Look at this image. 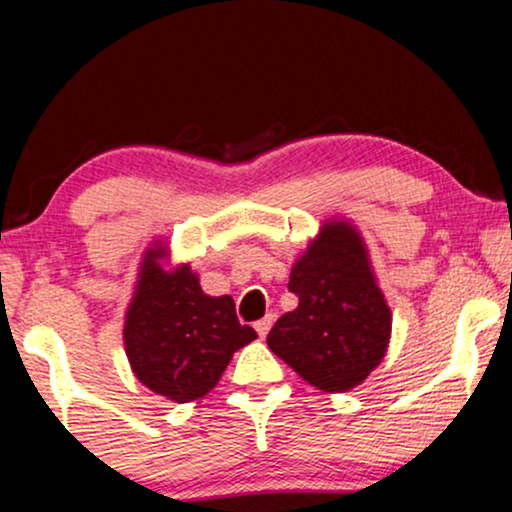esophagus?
Masks as SVG:
<instances>
[{"mask_svg":"<svg viewBox=\"0 0 512 512\" xmlns=\"http://www.w3.org/2000/svg\"><path fill=\"white\" fill-rule=\"evenodd\" d=\"M273 323H275V313H268L266 318H261L258 320V323L254 325L256 327V332H258V337H266V334L270 332V327H273Z\"/></svg>","mask_w":512,"mask_h":512,"instance_id":"34e87169","label":"esophagus"}]
</instances>
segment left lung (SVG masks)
Segmentation results:
<instances>
[{
  "label": "left lung",
  "mask_w": 512,
  "mask_h": 512,
  "mask_svg": "<svg viewBox=\"0 0 512 512\" xmlns=\"http://www.w3.org/2000/svg\"><path fill=\"white\" fill-rule=\"evenodd\" d=\"M289 292L299 306L268 334V346L296 375L323 391H349L380 365L391 311L351 225L327 223L296 261Z\"/></svg>",
  "instance_id": "1"
}]
</instances>
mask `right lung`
I'll use <instances>...</instances> for the list:
<instances>
[{
	"instance_id": "right-lung-1",
	"label": "right lung",
	"mask_w": 512,
	"mask_h": 512,
	"mask_svg": "<svg viewBox=\"0 0 512 512\" xmlns=\"http://www.w3.org/2000/svg\"><path fill=\"white\" fill-rule=\"evenodd\" d=\"M161 249L149 251L125 315V353L144 387L187 403L216 387L232 353L254 342V327L237 320L232 296L201 292L182 266L163 273Z\"/></svg>"
}]
</instances>
